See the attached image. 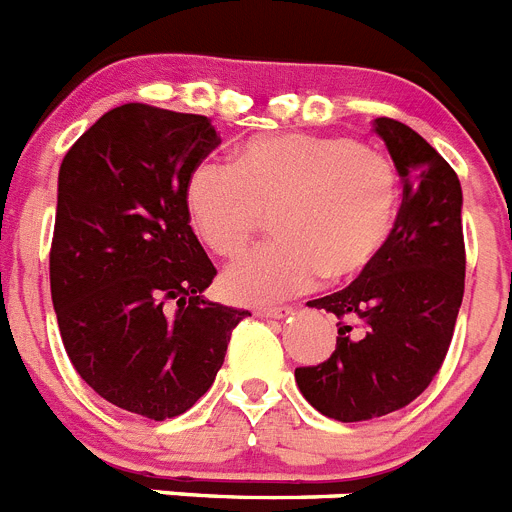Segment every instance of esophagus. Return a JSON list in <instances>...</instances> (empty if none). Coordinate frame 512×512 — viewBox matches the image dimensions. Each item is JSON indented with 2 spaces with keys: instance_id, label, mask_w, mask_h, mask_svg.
<instances>
[{
  "instance_id": "obj_1",
  "label": "esophagus",
  "mask_w": 512,
  "mask_h": 512,
  "mask_svg": "<svg viewBox=\"0 0 512 512\" xmlns=\"http://www.w3.org/2000/svg\"><path fill=\"white\" fill-rule=\"evenodd\" d=\"M253 313L261 318H285V316H290L292 308H287V305H259V308L253 310Z\"/></svg>"
}]
</instances>
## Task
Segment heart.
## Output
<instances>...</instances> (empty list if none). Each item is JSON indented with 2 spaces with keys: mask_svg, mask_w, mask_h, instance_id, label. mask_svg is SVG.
<instances>
[{
  "mask_svg": "<svg viewBox=\"0 0 512 512\" xmlns=\"http://www.w3.org/2000/svg\"><path fill=\"white\" fill-rule=\"evenodd\" d=\"M399 170L386 152L339 134H269L240 144L233 163L199 160L186 178L194 233L235 259L272 214L277 238L230 266L222 290L264 303L355 279L378 261L399 214Z\"/></svg>",
  "mask_w": 512,
  "mask_h": 512,
  "instance_id": "b5f03b06",
  "label": "heart"
}]
</instances>
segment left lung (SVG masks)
I'll list each match as a JSON object with an SVG mask.
<instances>
[{"label": "left lung", "mask_w": 512, "mask_h": 512, "mask_svg": "<svg viewBox=\"0 0 512 512\" xmlns=\"http://www.w3.org/2000/svg\"><path fill=\"white\" fill-rule=\"evenodd\" d=\"M404 183L386 248L349 287L310 308L339 318L329 360L295 368L300 393L339 422H365L412 404L438 375L464 300L466 246L456 170L417 131L375 119Z\"/></svg>", "instance_id": "8db88e82"}]
</instances>
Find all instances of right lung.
<instances>
[{"instance_id": "add662e5", "label": "right lung", "mask_w": 512, "mask_h": 512, "mask_svg": "<svg viewBox=\"0 0 512 512\" xmlns=\"http://www.w3.org/2000/svg\"><path fill=\"white\" fill-rule=\"evenodd\" d=\"M220 144L207 116L126 103L59 170L51 300L74 370L98 396L163 422L202 399L248 310L204 300L217 269L186 178Z\"/></svg>"}]
</instances>
